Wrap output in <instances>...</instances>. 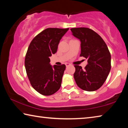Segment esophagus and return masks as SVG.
I'll use <instances>...</instances> for the list:
<instances>
[{
  "mask_svg": "<svg viewBox=\"0 0 128 128\" xmlns=\"http://www.w3.org/2000/svg\"><path fill=\"white\" fill-rule=\"evenodd\" d=\"M66 64V66H70V63H68V62H66V64Z\"/></svg>",
  "mask_w": 128,
  "mask_h": 128,
  "instance_id": "esophagus-1",
  "label": "esophagus"
}]
</instances>
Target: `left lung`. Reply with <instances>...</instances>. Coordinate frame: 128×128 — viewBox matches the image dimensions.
<instances>
[{"label":"left lung","instance_id":"8db88e82","mask_svg":"<svg viewBox=\"0 0 128 128\" xmlns=\"http://www.w3.org/2000/svg\"><path fill=\"white\" fill-rule=\"evenodd\" d=\"M72 34L81 41L80 56L88 59L84 69L74 66V78L81 89L93 92L103 85L111 68V54L101 36L88 28L70 29Z\"/></svg>","mask_w":128,"mask_h":128}]
</instances>
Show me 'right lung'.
Segmentation results:
<instances>
[{
	"instance_id": "1",
	"label": "right lung",
	"mask_w": 128,
	"mask_h": 128,
	"mask_svg": "<svg viewBox=\"0 0 128 128\" xmlns=\"http://www.w3.org/2000/svg\"><path fill=\"white\" fill-rule=\"evenodd\" d=\"M69 28H47L34 37L25 55L26 72L30 84L43 95L54 94L61 86L66 65L50 64L49 57L57 51L62 36Z\"/></svg>"
}]
</instances>
